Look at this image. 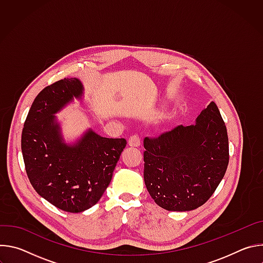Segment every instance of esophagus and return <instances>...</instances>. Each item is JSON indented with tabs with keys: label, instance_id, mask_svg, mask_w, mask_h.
Returning a JSON list of instances; mask_svg holds the SVG:
<instances>
[{
	"label": "esophagus",
	"instance_id": "esophagus-1",
	"mask_svg": "<svg viewBox=\"0 0 263 263\" xmlns=\"http://www.w3.org/2000/svg\"><path fill=\"white\" fill-rule=\"evenodd\" d=\"M128 143L130 146H134V147H137L140 145V138L138 135H132L130 136L129 140H128Z\"/></svg>",
	"mask_w": 263,
	"mask_h": 263
}]
</instances>
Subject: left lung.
Here are the masks:
<instances>
[{"label":"left lung","instance_id":"obj_1","mask_svg":"<svg viewBox=\"0 0 263 263\" xmlns=\"http://www.w3.org/2000/svg\"><path fill=\"white\" fill-rule=\"evenodd\" d=\"M146 190L168 211H190L215 192L229 163L227 128L211 102L192 126H178L143 140Z\"/></svg>","mask_w":263,"mask_h":263}]
</instances>
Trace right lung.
Returning <instances> with one entry per match:
<instances>
[{
    "label": "right lung",
    "mask_w": 263,
    "mask_h": 263,
    "mask_svg": "<svg viewBox=\"0 0 263 263\" xmlns=\"http://www.w3.org/2000/svg\"><path fill=\"white\" fill-rule=\"evenodd\" d=\"M83 85L64 78L35 98L24 124L22 153L33 189L55 207L82 212L96 205L108 187L125 138L102 137L91 129L73 144H66L54 116L65 105L81 99Z\"/></svg>",
    "instance_id": "obj_1"
}]
</instances>
